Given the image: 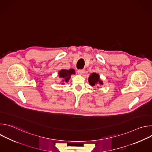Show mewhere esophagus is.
Returning <instances> with one entry per match:
<instances>
[{
  "label": "esophagus",
  "mask_w": 152,
  "mask_h": 152,
  "mask_svg": "<svg viewBox=\"0 0 152 152\" xmlns=\"http://www.w3.org/2000/svg\"><path fill=\"white\" fill-rule=\"evenodd\" d=\"M77 73H78L79 75H83V73H84V70H77Z\"/></svg>",
  "instance_id": "34e87169"
}]
</instances>
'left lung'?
<instances>
[{
	"mask_svg": "<svg viewBox=\"0 0 152 152\" xmlns=\"http://www.w3.org/2000/svg\"><path fill=\"white\" fill-rule=\"evenodd\" d=\"M88 82L91 86H96V85H102L103 84V81L100 79V76L98 73H93L90 75L88 77ZM99 87V86H97Z\"/></svg>",
	"mask_w": 152,
	"mask_h": 152,
	"instance_id": "left-lung-1",
	"label": "left lung"
}]
</instances>
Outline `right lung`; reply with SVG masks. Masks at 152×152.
Instances as JSON below:
<instances>
[{
  "instance_id": "add662e5",
  "label": "right lung",
  "mask_w": 152,
  "mask_h": 152,
  "mask_svg": "<svg viewBox=\"0 0 152 152\" xmlns=\"http://www.w3.org/2000/svg\"><path fill=\"white\" fill-rule=\"evenodd\" d=\"M75 70L73 69L66 70V69H62L58 72L59 77L61 79L60 83L62 85L65 83V82H68L71 77L72 75H75Z\"/></svg>"
}]
</instances>
